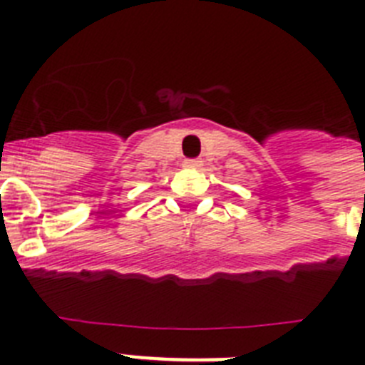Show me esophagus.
<instances>
[{
	"instance_id": "obj_1",
	"label": "esophagus",
	"mask_w": 365,
	"mask_h": 365,
	"mask_svg": "<svg viewBox=\"0 0 365 365\" xmlns=\"http://www.w3.org/2000/svg\"><path fill=\"white\" fill-rule=\"evenodd\" d=\"M185 166L186 168H199V166H201V160H199V159H186Z\"/></svg>"
}]
</instances>
